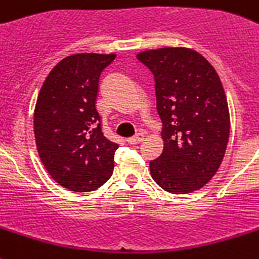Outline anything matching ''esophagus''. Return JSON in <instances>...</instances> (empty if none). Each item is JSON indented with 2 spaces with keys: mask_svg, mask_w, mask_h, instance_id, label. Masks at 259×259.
I'll use <instances>...</instances> for the list:
<instances>
[{
  "mask_svg": "<svg viewBox=\"0 0 259 259\" xmlns=\"http://www.w3.org/2000/svg\"><path fill=\"white\" fill-rule=\"evenodd\" d=\"M143 138H145V136H143L142 133H138L137 136L134 137H130V138H127V143H130V145H136V143H141L143 141Z\"/></svg>",
  "mask_w": 259,
  "mask_h": 259,
  "instance_id": "esophagus-1",
  "label": "esophagus"
}]
</instances>
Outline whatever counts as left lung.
Segmentation results:
<instances>
[{
  "mask_svg": "<svg viewBox=\"0 0 259 259\" xmlns=\"http://www.w3.org/2000/svg\"><path fill=\"white\" fill-rule=\"evenodd\" d=\"M154 73L163 151L150 162L155 183L167 192L199 190L217 172L230 132L227 96L216 69L186 47L137 55Z\"/></svg>",
  "mask_w": 259,
  "mask_h": 259,
  "instance_id": "8db88e82",
  "label": "left lung"
}]
</instances>
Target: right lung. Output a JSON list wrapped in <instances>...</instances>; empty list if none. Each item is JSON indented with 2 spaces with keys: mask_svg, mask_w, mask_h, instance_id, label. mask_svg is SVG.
<instances>
[{
  "mask_svg": "<svg viewBox=\"0 0 259 259\" xmlns=\"http://www.w3.org/2000/svg\"><path fill=\"white\" fill-rule=\"evenodd\" d=\"M116 54H76L46 77L34 110L39 158L56 183L75 192L97 190L112 177L118 145L104 137L96 109L99 79Z\"/></svg>",
  "mask_w": 259,
  "mask_h": 259,
  "instance_id": "right-lung-1",
  "label": "right lung"
}]
</instances>
